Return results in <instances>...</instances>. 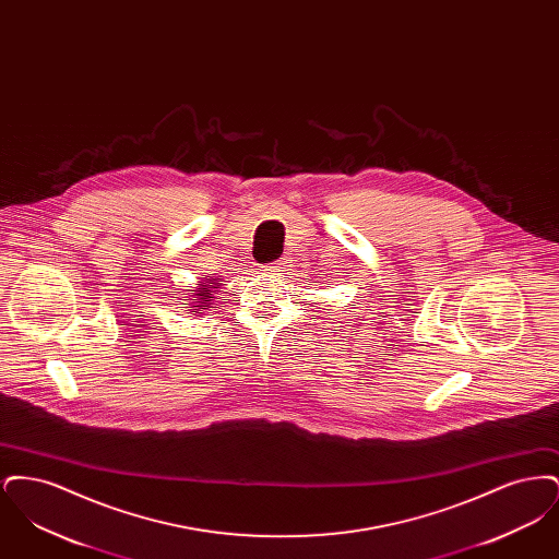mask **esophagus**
Instances as JSON below:
<instances>
[{
    "label": "esophagus",
    "instance_id": "esophagus-1",
    "mask_svg": "<svg viewBox=\"0 0 559 559\" xmlns=\"http://www.w3.org/2000/svg\"><path fill=\"white\" fill-rule=\"evenodd\" d=\"M285 260L281 258V260H276V262H272V264H267V266H264V270H267V272H276V274H281L283 270H285Z\"/></svg>",
    "mask_w": 559,
    "mask_h": 559
}]
</instances>
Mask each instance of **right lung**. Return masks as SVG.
Returning a JSON list of instances; mask_svg holds the SVG:
<instances>
[{
  "instance_id": "1",
  "label": "right lung",
  "mask_w": 559,
  "mask_h": 559,
  "mask_svg": "<svg viewBox=\"0 0 559 559\" xmlns=\"http://www.w3.org/2000/svg\"><path fill=\"white\" fill-rule=\"evenodd\" d=\"M210 285H201V292L197 293L199 295V304H203V310H207V306H210V301H212L213 289H217L219 287V283H215V278L213 281H207ZM194 308H199V306H194Z\"/></svg>"
}]
</instances>
